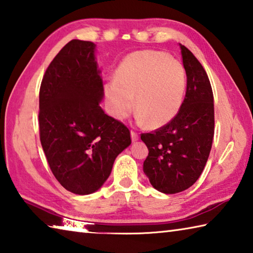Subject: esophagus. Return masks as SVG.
Listing matches in <instances>:
<instances>
[{"instance_id":"34e87169","label":"esophagus","mask_w":253,"mask_h":253,"mask_svg":"<svg viewBox=\"0 0 253 253\" xmlns=\"http://www.w3.org/2000/svg\"><path fill=\"white\" fill-rule=\"evenodd\" d=\"M130 136H131V140H132V141L138 140V138H139L138 132H136V131H134V130L130 131Z\"/></svg>"}]
</instances>
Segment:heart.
I'll use <instances>...</instances> for the list:
<instances>
[{
  "mask_svg": "<svg viewBox=\"0 0 253 253\" xmlns=\"http://www.w3.org/2000/svg\"><path fill=\"white\" fill-rule=\"evenodd\" d=\"M186 85V70L178 59L158 50H140L119 64L115 80L105 85V96L116 119L131 113L135 96L138 121L157 128L178 114Z\"/></svg>",
  "mask_w": 253,
  "mask_h": 253,
  "instance_id": "1",
  "label": "heart"
}]
</instances>
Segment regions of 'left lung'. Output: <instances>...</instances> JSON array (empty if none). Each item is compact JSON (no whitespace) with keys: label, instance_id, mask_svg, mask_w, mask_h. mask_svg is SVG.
Segmentation results:
<instances>
[{"label":"left lung","instance_id":"obj_1","mask_svg":"<svg viewBox=\"0 0 253 253\" xmlns=\"http://www.w3.org/2000/svg\"><path fill=\"white\" fill-rule=\"evenodd\" d=\"M187 91L178 114L166 125L141 134L149 153L144 172L164 194L188 189L200 177L214 134L213 94L208 75L189 49L180 45Z\"/></svg>","mask_w":253,"mask_h":253}]
</instances>
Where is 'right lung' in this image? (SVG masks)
<instances>
[{"label": "right lung", "mask_w": 253, "mask_h": 253, "mask_svg": "<svg viewBox=\"0 0 253 253\" xmlns=\"http://www.w3.org/2000/svg\"><path fill=\"white\" fill-rule=\"evenodd\" d=\"M88 41L72 40L53 58L40 88V139L57 181L76 195L98 190L130 131L104 113L103 81Z\"/></svg>", "instance_id": "right-lung-1"}]
</instances>
